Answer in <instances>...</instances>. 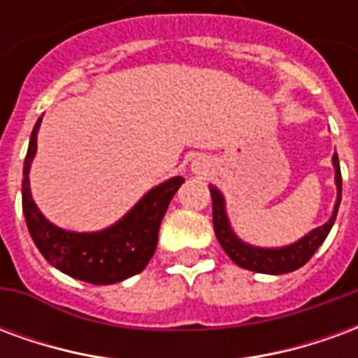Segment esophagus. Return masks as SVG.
I'll list each match as a JSON object with an SVG mask.
<instances>
[{"label":"esophagus","mask_w":358,"mask_h":358,"mask_svg":"<svg viewBox=\"0 0 358 358\" xmlns=\"http://www.w3.org/2000/svg\"><path fill=\"white\" fill-rule=\"evenodd\" d=\"M195 171H197V163H195Z\"/></svg>","instance_id":"obj_1"}]
</instances>
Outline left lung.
Here are the masks:
<instances>
[{"instance_id":"obj_1","label":"left lung","mask_w":358,"mask_h":358,"mask_svg":"<svg viewBox=\"0 0 358 358\" xmlns=\"http://www.w3.org/2000/svg\"><path fill=\"white\" fill-rule=\"evenodd\" d=\"M331 163H334V169H336L338 197H336V205H334V213H331L330 220L326 224L315 228L313 232H308L299 241H295L292 245H285V248H255V245H249L245 241H241L234 234L232 226H230V220H228V215H226L224 197L220 194V189L210 186L213 226H215L218 243L222 245L226 255L230 257L234 263L241 266V268L261 272V274H287V272H293V270L301 268L303 264L308 263V259L315 255L316 249L322 245L326 236L330 234L331 226H334L336 217H338L339 203H341V171H339L338 153H334Z\"/></svg>"}]
</instances>
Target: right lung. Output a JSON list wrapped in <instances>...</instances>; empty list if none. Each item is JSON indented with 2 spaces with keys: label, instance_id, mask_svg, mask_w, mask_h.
Segmentation results:
<instances>
[{
  "label": "right lung",
  "instance_id": "1",
  "mask_svg": "<svg viewBox=\"0 0 358 358\" xmlns=\"http://www.w3.org/2000/svg\"><path fill=\"white\" fill-rule=\"evenodd\" d=\"M42 118L30 134L22 166V213L28 232L45 261L82 282L109 285L122 282L145 268L159 240V226L169 203L184 178L174 176L141 197L124 217L99 232H69L51 224L36 207L30 194V164L36 155V138Z\"/></svg>",
  "mask_w": 358,
  "mask_h": 358
}]
</instances>
